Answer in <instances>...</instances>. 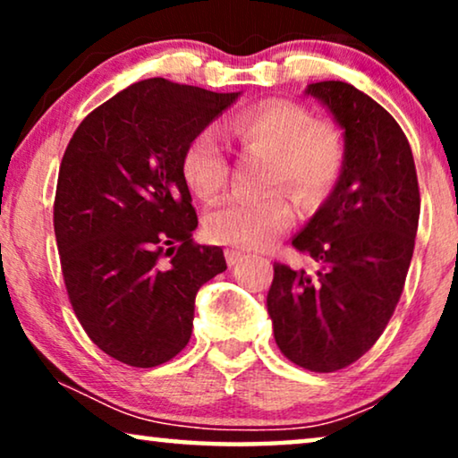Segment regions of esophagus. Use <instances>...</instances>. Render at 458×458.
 <instances>
[{
  "label": "esophagus",
  "instance_id": "1",
  "mask_svg": "<svg viewBox=\"0 0 458 458\" xmlns=\"http://www.w3.org/2000/svg\"><path fill=\"white\" fill-rule=\"evenodd\" d=\"M225 259H227V265L229 267H237L240 262H243L248 259L246 252H242V250H235V248H229L227 252H225Z\"/></svg>",
  "mask_w": 458,
  "mask_h": 458
}]
</instances>
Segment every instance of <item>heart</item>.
I'll use <instances>...</instances> for the list:
<instances>
[{
	"label": "heart",
	"instance_id": "obj_1",
	"mask_svg": "<svg viewBox=\"0 0 458 458\" xmlns=\"http://www.w3.org/2000/svg\"><path fill=\"white\" fill-rule=\"evenodd\" d=\"M227 133L248 152L268 154L265 183H285L304 204H317L340 177L344 141L340 131L293 102H268L242 112ZM183 177L196 196L215 198L229 179L227 154L215 131L198 133L185 148ZM293 206L284 190L265 196H233L206 218L215 242L260 250L292 227Z\"/></svg>",
	"mask_w": 458,
	"mask_h": 458
}]
</instances>
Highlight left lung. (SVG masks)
<instances>
[{
	"instance_id": "1",
	"label": "left lung",
	"mask_w": 458,
	"mask_h": 458,
	"mask_svg": "<svg viewBox=\"0 0 458 458\" xmlns=\"http://www.w3.org/2000/svg\"><path fill=\"white\" fill-rule=\"evenodd\" d=\"M304 93L340 124L344 165L327 199L292 240L318 268L277 262L267 310L287 359L334 373L359 360L394 315L421 199L409 140L390 112L342 81L310 83Z\"/></svg>"
}]
</instances>
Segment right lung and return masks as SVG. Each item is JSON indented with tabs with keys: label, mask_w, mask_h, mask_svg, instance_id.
Listing matches in <instances>:
<instances>
[{
	"label": "right lung",
	"mask_w": 458,
	"mask_h": 458,
	"mask_svg": "<svg viewBox=\"0 0 458 458\" xmlns=\"http://www.w3.org/2000/svg\"><path fill=\"white\" fill-rule=\"evenodd\" d=\"M237 98L146 79L93 110L68 143L54 202L62 275L87 335L124 365L177 356L198 290L227 268L221 248L191 240L183 154Z\"/></svg>",
	"instance_id": "add662e5"
}]
</instances>
